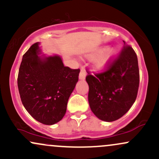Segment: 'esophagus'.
Segmentation results:
<instances>
[{"instance_id":"34e87169","label":"esophagus","mask_w":159,"mask_h":159,"mask_svg":"<svg viewBox=\"0 0 159 159\" xmlns=\"http://www.w3.org/2000/svg\"><path fill=\"white\" fill-rule=\"evenodd\" d=\"M85 78H86L85 70L82 69V70H81V72H80V74H79V79L80 80H84Z\"/></svg>"}]
</instances>
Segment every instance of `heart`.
Wrapping results in <instances>:
<instances>
[{
	"instance_id": "1",
	"label": "heart",
	"mask_w": 159,
	"mask_h": 159,
	"mask_svg": "<svg viewBox=\"0 0 159 159\" xmlns=\"http://www.w3.org/2000/svg\"><path fill=\"white\" fill-rule=\"evenodd\" d=\"M97 54L98 55L97 56ZM117 55L118 50L116 48H115V47H112V48L104 47V48L99 49L94 54L89 55V58H93L95 56L97 57L93 59V68L96 71L102 72L108 68V66L113 61L114 59L117 57Z\"/></svg>"
}]
</instances>
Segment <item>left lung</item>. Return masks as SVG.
Masks as SVG:
<instances>
[{"mask_svg":"<svg viewBox=\"0 0 159 159\" xmlns=\"http://www.w3.org/2000/svg\"><path fill=\"white\" fill-rule=\"evenodd\" d=\"M86 81L89 104L95 116L107 122L119 119L136 99L139 70L135 51L124 41L121 54L108 70L95 76L88 75Z\"/></svg>","mask_w":159,"mask_h":159,"instance_id":"8db88e82","label":"left lung"}]
</instances>
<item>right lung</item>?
I'll use <instances>...</instances> for the list:
<instances>
[{
  "instance_id": "obj_1",
  "label": "right lung",
  "mask_w": 159,
  "mask_h": 159,
  "mask_svg": "<svg viewBox=\"0 0 159 159\" xmlns=\"http://www.w3.org/2000/svg\"><path fill=\"white\" fill-rule=\"evenodd\" d=\"M79 72V69L64 66L59 55L42 53L39 42L34 43L23 56L18 72V90L25 109L42 124L58 123L66 113Z\"/></svg>"
}]
</instances>
